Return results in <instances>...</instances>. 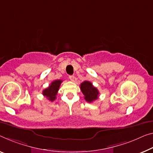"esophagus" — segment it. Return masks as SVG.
I'll return each instance as SVG.
<instances>
[{
	"label": "esophagus",
	"mask_w": 153,
	"mask_h": 153,
	"mask_svg": "<svg viewBox=\"0 0 153 153\" xmlns=\"http://www.w3.org/2000/svg\"><path fill=\"white\" fill-rule=\"evenodd\" d=\"M69 79H70V81H74V76H73V75H71V76H69Z\"/></svg>",
	"instance_id": "1"
}]
</instances>
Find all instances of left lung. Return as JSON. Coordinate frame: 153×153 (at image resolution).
I'll list each match as a JSON object with an SVG mask.
<instances>
[{
  "label": "left lung",
  "instance_id": "left-lung-1",
  "mask_svg": "<svg viewBox=\"0 0 153 153\" xmlns=\"http://www.w3.org/2000/svg\"><path fill=\"white\" fill-rule=\"evenodd\" d=\"M81 90L84 95V98L87 102H91L98 99L99 91L93 86L92 83L90 81H85L83 82L80 85Z\"/></svg>",
  "mask_w": 153,
  "mask_h": 153
}]
</instances>
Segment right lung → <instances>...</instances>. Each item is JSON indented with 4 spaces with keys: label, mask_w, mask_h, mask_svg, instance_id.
Masks as SVG:
<instances>
[{
    "label": "right lung",
    "mask_w": 153,
    "mask_h": 153,
    "mask_svg": "<svg viewBox=\"0 0 153 153\" xmlns=\"http://www.w3.org/2000/svg\"><path fill=\"white\" fill-rule=\"evenodd\" d=\"M62 82V80H55V81H53L48 88L42 91L43 95L46 96L49 100L53 102L56 99V96L57 94L58 90L59 89Z\"/></svg>",
    "instance_id": "add662e5"
}]
</instances>
